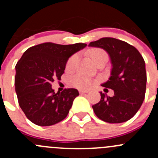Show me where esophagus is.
Wrapping results in <instances>:
<instances>
[{
    "instance_id": "34e87169",
    "label": "esophagus",
    "mask_w": 158,
    "mask_h": 158,
    "mask_svg": "<svg viewBox=\"0 0 158 158\" xmlns=\"http://www.w3.org/2000/svg\"><path fill=\"white\" fill-rule=\"evenodd\" d=\"M89 92V91H87V90H79V93L81 94V95H82V94H86V93H88Z\"/></svg>"
}]
</instances>
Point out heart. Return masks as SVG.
Returning <instances> with one entry per match:
<instances>
[{
    "instance_id": "obj_1",
    "label": "heart",
    "mask_w": 158,
    "mask_h": 158,
    "mask_svg": "<svg viewBox=\"0 0 158 158\" xmlns=\"http://www.w3.org/2000/svg\"><path fill=\"white\" fill-rule=\"evenodd\" d=\"M90 56L92 58V61L95 63L98 58L104 56H107L106 52L100 49H93L90 51ZM78 61V55L75 54V55L72 56L68 60L67 63H66V69H73L76 66V63ZM72 85L73 86L76 87V88L79 89H89L93 85V81L92 79L86 76H84L82 74H78L73 76L71 79Z\"/></svg>"
}]
</instances>
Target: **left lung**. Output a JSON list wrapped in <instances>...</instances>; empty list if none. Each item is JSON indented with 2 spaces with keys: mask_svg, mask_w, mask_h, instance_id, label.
<instances>
[{
  "mask_svg": "<svg viewBox=\"0 0 158 158\" xmlns=\"http://www.w3.org/2000/svg\"><path fill=\"white\" fill-rule=\"evenodd\" d=\"M89 47L106 51L111 64V76L102 85L112 89L114 95L110 97L100 92L101 100L92 106L95 115L109 123L127 122L144 99L147 74L142 56L133 46L114 38H102L91 42Z\"/></svg>",
  "mask_w": 158,
  "mask_h": 158,
  "instance_id": "obj_1",
  "label": "left lung"
}]
</instances>
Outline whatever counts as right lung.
<instances>
[{
  "label": "right lung",
  "instance_id": "obj_1",
  "mask_svg": "<svg viewBox=\"0 0 158 158\" xmlns=\"http://www.w3.org/2000/svg\"><path fill=\"white\" fill-rule=\"evenodd\" d=\"M86 46L44 43L23 52L15 66L14 85L19 106L30 122L50 126L67 116L79 92L65 89L55 93L51 83L61 78L69 57Z\"/></svg>",
  "mask_w": 158,
  "mask_h": 158
}]
</instances>
